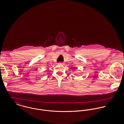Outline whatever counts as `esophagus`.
Instances as JSON below:
<instances>
[{"mask_svg": "<svg viewBox=\"0 0 124 124\" xmlns=\"http://www.w3.org/2000/svg\"><path fill=\"white\" fill-rule=\"evenodd\" d=\"M59 64H62V65H63V63L62 62H59Z\"/></svg>", "mask_w": 124, "mask_h": 124, "instance_id": "esophagus-1", "label": "esophagus"}]
</instances>
